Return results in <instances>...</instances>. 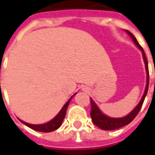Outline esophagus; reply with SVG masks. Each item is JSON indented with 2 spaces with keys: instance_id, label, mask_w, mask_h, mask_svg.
<instances>
[{
  "instance_id": "esophagus-1",
  "label": "esophagus",
  "mask_w": 155,
  "mask_h": 155,
  "mask_svg": "<svg viewBox=\"0 0 155 155\" xmlns=\"http://www.w3.org/2000/svg\"><path fill=\"white\" fill-rule=\"evenodd\" d=\"M84 90H85V91H87V89H86V88H84Z\"/></svg>"
}]
</instances>
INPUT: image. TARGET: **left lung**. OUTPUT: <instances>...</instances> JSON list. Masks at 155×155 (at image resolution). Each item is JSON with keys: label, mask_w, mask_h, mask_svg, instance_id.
<instances>
[{"label": "left lung", "mask_w": 155, "mask_h": 155, "mask_svg": "<svg viewBox=\"0 0 155 155\" xmlns=\"http://www.w3.org/2000/svg\"><path fill=\"white\" fill-rule=\"evenodd\" d=\"M126 32L129 35L131 36V38L133 39L134 42L135 43L138 47L140 48L142 53H143V61H144V64H145V68H146V73H147V84L145 91H144V94H143V97L141 99V101L139 103V104L137 105L136 107L134 109V110L132 112H130V114L126 115V116L123 117V118H110L108 117L106 115H104L102 112H101L98 106L95 104L94 101H92V99H91V116L92 119V121L94 124H95L96 126L101 128V130H114L121 127L127 125L132 121V120L136 117L138 113L140 112V109L143 105V101L146 96L147 92H148V89H149V81H150V74H149V67H148V61H147V58L145 56V53L143 51V48L141 47V45L139 44V42L137 41L136 38L134 37V35L130 32L129 31H126ZM155 72V70H154Z\"/></svg>", "instance_id": "obj_1"}]
</instances>
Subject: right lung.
Segmentation results:
<instances>
[{"label": "right lung", "mask_w": 155, "mask_h": 155, "mask_svg": "<svg viewBox=\"0 0 155 155\" xmlns=\"http://www.w3.org/2000/svg\"><path fill=\"white\" fill-rule=\"evenodd\" d=\"M74 94L71 97V99L65 103L63 108L61 109V110L59 112V114L54 117V119L52 120H51L50 122H48L46 124H30L28 123H25L24 121H21L22 123L25 124L26 126L30 127L31 129L34 130H36V131H40V132H51V131H54V130H57L59 127L61 126V124H62V121L64 120V116H65V114H66V110H67V107L70 102H71V100L72 99L73 96H74Z\"/></svg>", "instance_id": "obj_1"}]
</instances>
